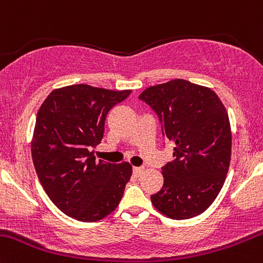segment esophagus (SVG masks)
Segmentation results:
<instances>
[{"mask_svg":"<svg viewBox=\"0 0 263 263\" xmlns=\"http://www.w3.org/2000/svg\"><path fill=\"white\" fill-rule=\"evenodd\" d=\"M143 171H144V168H143V167H134V168H133V173H134L135 176H140Z\"/></svg>","mask_w":263,"mask_h":263,"instance_id":"1","label":"esophagus"}]
</instances>
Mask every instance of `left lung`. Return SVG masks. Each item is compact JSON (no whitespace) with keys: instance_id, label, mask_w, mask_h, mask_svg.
<instances>
[{"instance_id":"8db88e82","label":"left lung","mask_w":263,"mask_h":263,"mask_svg":"<svg viewBox=\"0 0 263 263\" xmlns=\"http://www.w3.org/2000/svg\"><path fill=\"white\" fill-rule=\"evenodd\" d=\"M139 99L156 111L163 135L175 144V161L162 168L163 186L151 196L152 204L176 220L204 213L231 163V123L223 102L209 87L180 78L145 88Z\"/></svg>"}]
</instances>
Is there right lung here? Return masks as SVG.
Returning a JSON list of instances; mask_svg holds the SVG:
<instances>
[{"label":"right lung","mask_w":263,"mask_h":263,"mask_svg":"<svg viewBox=\"0 0 263 263\" xmlns=\"http://www.w3.org/2000/svg\"><path fill=\"white\" fill-rule=\"evenodd\" d=\"M132 90L72 85L48 95L31 140L35 171L57 208L80 221H99L118 208L130 180V163L96 161L107 112Z\"/></svg>","instance_id":"obj_1"}]
</instances>
